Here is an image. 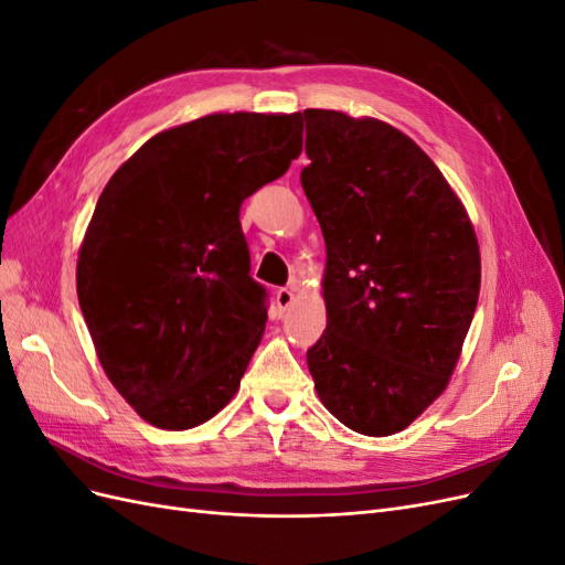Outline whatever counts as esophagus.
I'll return each mask as SVG.
<instances>
[{
    "instance_id": "1",
    "label": "esophagus",
    "mask_w": 565,
    "mask_h": 565,
    "mask_svg": "<svg viewBox=\"0 0 565 565\" xmlns=\"http://www.w3.org/2000/svg\"><path fill=\"white\" fill-rule=\"evenodd\" d=\"M292 301H295V289L292 287H280L278 292H276V303H278V309L285 313L289 306H292Z\"/></svg>"
}]
</instances>
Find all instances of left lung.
Returning <instances> with one entry per match:
<instances>
[{
  "mask_svg": "<svg viewBox=\"0 0 565 565\" xmlns=\"http://www.w3.org/2000/svg\"><path fill=\"white\" fill-rule=\"evenodd\" d=\"M301 185L324 235L328 328L306 351L322 405L363 436L413 424L459 361L481 289L465 204L382 119L309 108Z\"/></svg>",
  "mask_w": 565,
  "mask_h": 565,
  "instance_id": "8db88e82",
  "label": "left lung"
}]
</instances>
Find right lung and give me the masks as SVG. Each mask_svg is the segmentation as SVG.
Returning a JSON list of instances; mask_svg holds the SVG:
<instances>
[{
  "label": "right lung",
  "mask_w": 565,
  "mask_h": 565,
  "mask_svg": "<svg viewBox=\"0 0 565 565\" xmlns=\"http://www.w3.org/2000/svg\"><path fill=\"white\" fill-rule=\"evenodd\" d=\"M299 115L216 113L160 131L100 193L77 299L108 380L158 429L212 419L266 328L241 204L301 152Z\"/></svg>",
  "instance_id": "obj_1"
}]
</instances>
